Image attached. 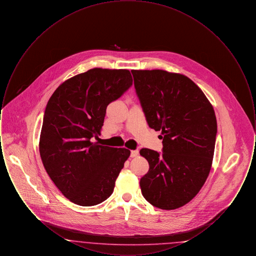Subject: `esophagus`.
<instances>
[{"instance_id":"obj_1","label":"esophagus","mask_w":256,"mask_h":256,"mask_svg":"<svg viewBox=\"0 0 256 256\" xmlns=\"http://www.w3.org/2000/svg\"><path fill=\"white\" fill-rule=\"evenodd\" d=\"M138 154H139V152H138L137 150L130 152V158H137Z\"/></svg>"}]
</instances>
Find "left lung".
<instances>
[{
	"mask_svg": "<svg viewBox=\"0 0 256 256\" xmlns=\"http://www.w3.org/2000/svg\"><path fill=\"white\" fill-rule=\"evenodd\" d=\"M134 87L150 128L160 132L163 152L142 148L150 169L140 180L154 206L172 210L200 192L211 170L217 120L202 89L182 74L132 70Z\"/></svg>",
	"mask_w": 256,
	"mask_h": 256,
	"instance_id": "8db88e82",
	"label": "left lung"
}]
</instances>
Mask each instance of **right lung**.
<instances>
[{
  "instance_id": "right-lung-1",
  "label": "right lung",
  "mask_w": 256,
  "mask_h": 256,
  "mask_svg": "<svg viewBox=\"0 0 256 256\" xmlns=\"http://www.w3.org/2000/svg\"><path fill=\"white\" fill-rule=\"evenodd\" d=\"M132 84L128 70L93 68L65 80L50 98L40 156L52 182L76 204L97 206L113 193L130 150L93 140L100 135L108 106Z\"/></svg>"
}]
</instances>
